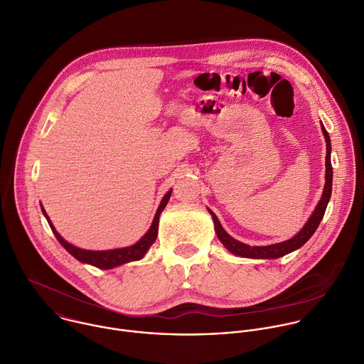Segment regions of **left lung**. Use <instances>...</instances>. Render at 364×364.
I'll use <instances>...</instances> for the list:
<instances>
[{"label":"left lung","mask_w":364,"mask_h":364,"mask_svg":"<svg viewBox=\"0 0 364 364\" xmlns=\"http://www.w3.org/2000/svg\"><path fill=\"white\" fill-rule=\"evenodd\" d=\"M321 132L326 139V151H327V154H326V183H324V189H323L321 198H320L316 209L313 210L311 216L309 218L306 225L301 228V230L291 239L280 242V243H274V245H269V246H249L246 243H242V242L233 239L230 235H228L226 230L222 228L216 215L212 210H209V213L212 215L213 223H215V232H216L219 240L223 243V246L229 252H232L236 256L250 257V259H277V257H282V256L301 247L311 237V235L316 232L317 226L320 225V220L324 216L327 203L331 196V182H333V168H331V162H330V152H331L330 136H328L326 128L323 127V124H321Z\"/></svg>","instance_id":"1"}]
</instances>
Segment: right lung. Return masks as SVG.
I'll list each match as a JSON object with an SVG mask.
<instances>
[{"label":"right lung","mask_w":364,"mask_h":364,"mask_svg":"<svg viewBox=\"0 0 364 364\" xmlns=\"http://www.w3.org/2000/svg\"><path fill=\"white\" fill-rule=\"evenodd\" d=\"M171 193L172 191H169L161 200V205L155 213V218L152 220V225L149 228V230L139 239V242H136L135 245L132 246H128V247H119V249H111V250H85V249H81V247H77L71 243H68L54 228L53 222L50 220L47 212L44 208L43 209V213L44 216L47 218L48 223H50V228L53 230V233L55 235V237L58 239V242L80 262L82 263H88V264H92L95 267H100V269H112V267H117V266H121L124 263H128V262H132V260H139L145 256V253L148 252V249L152 246V243L156 240V236H158V225H159V216H161V212L164 210V208L166 206L169 198H171Z\"/></svg>","instance_id":"add662e5"}]
</instances>
